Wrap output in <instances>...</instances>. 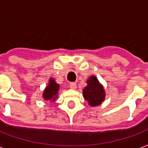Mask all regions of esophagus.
<instances>
[{
  "mask_svg": "<svg viewBox=\"0 0 148 148\" xmlns=\"http://www.w3.org/2000/svg\"><path fill=\"white\" fill-rule=\"evenodd\" d=\"M69 87L71 89H75L76 88V84H75V83H70Z\"/></svg>",
  "mask_w": 148,
  "mask_h": 148,
  "instance_id": "34e87169",
  "label": "esophagus"
}]
</instances>
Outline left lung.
<instances>
[{
	"label": "left lung",
	"instance_id": "1",
	"mask_svg": "<svg viewBox=\"0 0 148 148\" xmlns=\"http://www.w3.org/2000/svg\"><path fill=\"white\" fill-rule=\"evenodd\" d=\"M87 85L83 90L84 99L90 106H97L105 99V90L95 75H91L87 80Z\"/></svg>",
	"mask_w": 148,
	"mask_h": 148
}]
</instances>
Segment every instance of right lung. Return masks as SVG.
Here are the masks:
<instances>
[{"label":"right lung","instance_id":"1","mask_svg":"<svg viewBox=\"0 0 148 148\" xmlns=\"http://www.w3.org/2000/svg\"><path fill=\"white\" fill-rule=\"evenodd\" d=\"M60 85L55 82L54 79L50 78L49 80V84L45 88L43 91L42 97L45 100H52L53 102L58 98V93L59 91Z\"/></svg>","mask_w":148,"mask_h":148}]
</instances>
